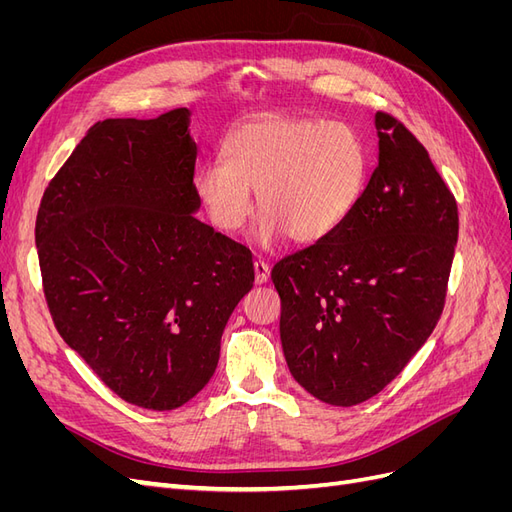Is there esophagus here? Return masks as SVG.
I'll use <instances>...</instances> for the list:
<instances>
[{
	"label": "esophagus",
	"mask_w": 512,
	"mask_h": 512,
	"mask_svg": "<svg viewBox=\"0 0 512 512\" xmlns=\"http://www.w3.org/2000/svg\"><path fill=\"white\" fill-rule=\"evenodd\" d=\"M254 280L256 284H265L269 280V265L265 260H254Z\"/></svg>",
	"instance_id": "34e87169"
}]
</instances>
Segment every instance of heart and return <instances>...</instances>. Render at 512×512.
Returning a JSON list of instances; mask_svg holds the SVG:
<instances>
[{
	"instance_id": "heart-1",
	"label": "heart",
	"mask_w": 512,
	"mask_h": 512,
	"mask_svg": "<svg viewBox=\"0 0 512 512\" xmlns=\"http://www.w3.org/2000/svg\"><path fill=\"white\" fill-rule=\"evenodd\" d=\"M224 162L196 170L194 190L211 222L237 230L254 209L265 218L258 239L271 245L288 235L297 243L329 237L354 211L369 177V149L348 123L262 117L228 136Z\"/></svg>"
}]
</instances>
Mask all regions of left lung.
<instances>
[{"instance_id": "1", "label": "left lung", "mask_w": 512, "mask_h": 512, "mask_svg": "<svg viewBox=\"0 0 512 512\" xmlns=\"http://www.w3.org/2000/svg\"><path fill=\"white\" fill-rule=\"evenodd\" d=\"M378 166L348 220L282 258L280 337L292 378L331 406L378 395L442 316L457 200L421 141L376 113Z\"/></svg>"}]
</instances>
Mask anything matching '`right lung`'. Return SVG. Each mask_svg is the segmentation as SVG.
<instances>
[{
    "mask_svg": "<svg viewBox=\"0 0 512 512\" xmlns=\"http://www.w3.org/2000/svg\"><path fill=\"white\" fill-rule=\"evenodd\" d=\"M190 111L91 126L36 218L55 329L128 404L175 410L213 376L254 284L245 245L194 218Z\"/></svg>",
    "mask_w": 512,
    "mask_h": 512,
    "instance_id": "add662e5",
    "label": "right lung"
}]
</instances>
